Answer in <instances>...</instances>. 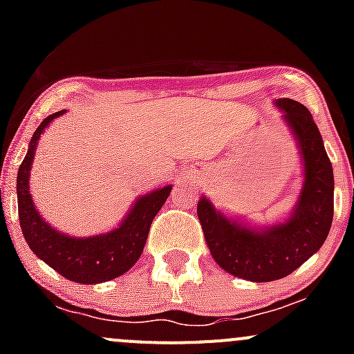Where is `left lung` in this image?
<instances>
[{"label":"left lung","instance_id":"1","mask_svg":"<svg viewBox=\"0 0 354 354\" xmlns=\"http://www.w3.org/2000/svg\"><path fill=\"white\" fill-rule=\"evenodd\" d=\"M284 120L295 131L305 166L296 209L286 223L255 231L226 219L205 197L197 214L214 260L226 272L255 283L289 276L326 241L334 217V174L322 135L310 111L298 101L279 99Z\"/></svg>","mask_w":354,"mask_h":354}]
</instances>
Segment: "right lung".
<instances>
[{
  "instance_id": "1",
  "label": "right lung",
  "mask_w": 354,
  "mask_h": 354,
  "mask_svg": "<svg viewBox=\"0 0 354 354\" xmlns=\"http://www.w3.org/2000/svg\"><path fill=\"white\" fill-rule=\"evenodd\" d=\"M65 109L44 118L30 138V147L17 174L19 219L22 233L32 252L63 277L80 284H97L120 277L135 266L144 252L149 230L156 214L171 194V187L154 190L137 200L120 227L108 234L91 238H71L53 230L42 221L28 194V171L34 160L35 145L44 128Z\"/></svg>"
}]
</instances>
